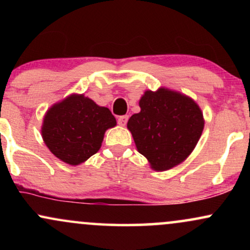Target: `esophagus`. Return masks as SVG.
<instances>
[{"label": "esophagus", "mask_w": 250, "mask_h": 250, "mask_svg": "<svg viewBox=\"0 0 250 250\" xmlns=\"http://www.w3.org/2000/svg\"><path fill=\"white\" fill-rule=\"evenodd\" d=\"M128 122V115H123V116H120L119 119H117V123H119L120 125H125Z\"/></svg>", "instance_id": "34e87169"}]
</instances>
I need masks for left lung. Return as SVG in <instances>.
<instances>
[{"mask_svg": "<svg viewBox=\"0 0 250 250\" xmlns=\"http://www.w3.org/2000/svg\"><path fill=\"white\" fill-rule=\"evenodd\" d=\"M141 111L128 121L137 150L155 170H168L185 161L202 134L203 115L189 97L161 88L140 100Z\"/></svg>", "mask_w": 250, "mask_h": 250, "instance_id": "obj_1", "label": "left lung"}]
</instances>
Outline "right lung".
I'll list each match as a JSON object with an SVG mask.
<instances>
[{
	"label": "right lung",
	"instance_id": "1",
	"mask_svg": "<svg viewBox=\"0 0 250 250\" xmlns=\"http://www.w3.org/2000/svg\"><path fill=\"white\" fill-rule=\"evenodd\" d=\"M114 125L116 120L108 108L84 95H71L48 110L42 137L56 157L77 166L99 151L105 130Z\"/></svg>",
	"mask_w": 250,
	"mask_h": 250
}]
</instances>
